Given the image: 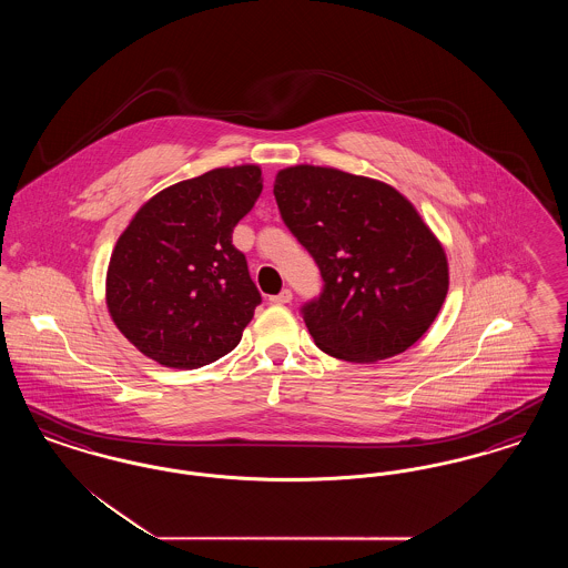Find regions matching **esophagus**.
Segmentation results:
<instances>
[{"label": "esophagus", "mask_w": 568, "mask_h": 568, "mask_svg": "<svg viewBox=\"0 0 568 568\" xmlns=\"http://www.w3.org/2000/svg\"><path fill=\"white\" fill-rule=\"evenodd\" d=\"M272 304H290L292 302V292L290 290H283L281 294H276V296H271Z\"/></svg>", "instance_id": "34e87169"}]
</instances>
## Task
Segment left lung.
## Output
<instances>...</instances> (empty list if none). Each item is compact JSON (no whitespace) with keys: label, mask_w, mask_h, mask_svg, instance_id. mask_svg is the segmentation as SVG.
<instances>
[{"label":"left lung","mask_w":568,"mask_h":568,"mask_svg":"<svg viewBox=\"0 0 568 568\" xmlns=\"http://www.w3.org/2000/svg\"><path fill=\"white\" fill-rule=\"evenodd\" d=\"M274 197L322 271V296L302 308L322 352L371 364L426 334L447 296L449 266L443 244L400 191L300 163L278 170Z\"/></svg>","instance_id":"1"}]
</instances>
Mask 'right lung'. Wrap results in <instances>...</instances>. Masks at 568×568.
I'll return each mask as SVG.
<instances>
[{
    "mask_svg": "<svg viewBox=\"0 0 568 568\" xmlns=\"http://www.w3.org/2000/svg\"><path fill=\"white\" fill-rule=\"evenodd\" d=\"M262 187L260 165L215 168L140 206L106 272L110 317L138 352L191 371L241 343L262 296L232 232Z\"/></svg>",
    "mask_w": 568,
    "mask_h": 568,
    "instance_id": "right-lung-1",
    "label": "right lung"
}]
</instances>
